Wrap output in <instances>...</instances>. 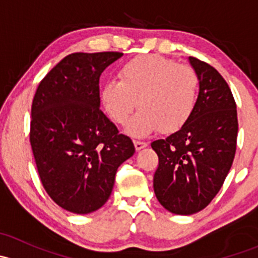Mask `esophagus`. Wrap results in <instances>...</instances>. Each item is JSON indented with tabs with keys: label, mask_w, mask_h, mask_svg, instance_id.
Here are the masks:
<instances>
[{
	"label": "esophagus",
	"mask_w": 258,
	"mask_h": 258,
	"mask_svg": "<svg viewBox=\"0 0 258 258\" xmlns=\"http://www.w3.org/2000/svg\"><path fill=\"white\" fill-rule=\"evenodd\" d=\"M134 144H135V148H136V151L142 150V148H145L146 146H147L146 142H141V141H135Z\"/></svg>",
	"instance_id": "esophagus-1"
}]
</instances>
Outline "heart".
<instances>
[{"label":"heart","instance_id":"b5f03b06","mask_svg":"<svg viewBox=\"0 0 258 258\" xmlns=\"http://www.w3.org/2000/svg\"><path fill=\"white\" fill-rule=\"evenodd\" d=\"M199 76L188 66H181L157 54L139 56L118 71V82L110 81L101 93L103 107L114 123L127 126L131 136L144 137L158 128L173 134L186 124L196 106Z\"/></svg>","mask_w":258,"mask_h":258}]
</instances>
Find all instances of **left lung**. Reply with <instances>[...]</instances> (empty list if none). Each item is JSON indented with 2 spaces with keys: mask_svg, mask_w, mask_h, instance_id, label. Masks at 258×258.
Listing matches in <instances>:
<instances>
[{
  "mask_svg": "<svg viewBox=\"0 0 258 258\" xmlns=\"http://www.w3.org/2000/svg\"><path fill=\"white\" fill-rule=\"evenodd\" d=\"M188 61L199 76V97L182 128L151 144L158 156L153 189L158 202L176 215L204 210L218 194L236 153V102L216 69L195 57Z\"/></svg>",
  "mask_w": 258,
  "mask_h": 258,
  "instance_id": "8db88e82",
  "label": "left lung"
}]
</instances>
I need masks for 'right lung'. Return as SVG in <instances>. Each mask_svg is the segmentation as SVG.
<instances>
[{"mask_svg": "<svg viewBox=\"0 0 258 258\" xmlns=\"http://www.w3.org/2000/svg\"><path fill=\"white\" fill-rule=\"evenodd\" d=\"M123 53H71L40 82L31 108L30 142L48 196L86 215L111 196L121 163L135 153L131 139L100 110V76Z\"/></svg>", "mask_w": 258, "mask_h": 258, "instance_id": "obj_1", "label": "right lung"}]
</instances>
